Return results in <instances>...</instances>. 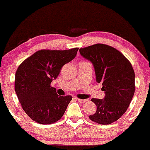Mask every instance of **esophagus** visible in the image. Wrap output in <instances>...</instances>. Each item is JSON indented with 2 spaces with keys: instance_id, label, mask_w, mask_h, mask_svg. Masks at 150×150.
I'll use <instances>...</instances> for the list:
<instances>
[{
  "instance_id": "1",
  "label": "esophagus",
  "mask_w": 150,
  "mask_h": 150,
  "mask_svg": "<svg viewBox=\"0 0 150 150\" xmlns=\"http://www.w3.org/2000/svg\"><path fill=\"white\" fill-rule=\"evenodd\" d=\"M78 101H79L80 103L81 104H85L86 102H87V100H83V99H78Z\"/></svg>"
}]
</instances>
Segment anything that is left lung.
Wrapping results in <instances>:
<instances>
[{"label": "left lung", "mask_w": 150, "mask_h": 150, "mask_svg": "<svg viewBox=\"0 0 150 150\" xmlns=\"http://www.w3.org/2000/svg\"><path fill=\"white\" fill-rule=\"evenodd\" d=\"M84 58L93 63L96 82L105 92L104 100L92 98L97 110L89 119L107 125L118 120L130 105L135 91V74L128 59L113 47L102 44L80 48Z\"/></svg>", "instance_id": "left-lung-1"}]
</instances>
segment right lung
<instances>
[{"label":"right lung","instance_id":"1","mask_svg":"<svg viewBox=\"0 0 150 150\" xmlns=\"http://www.w3.org/2000/svg\"><path fill=\"white\" fill-rule=\"evenodd\" d=\"M79 48L69 50H40L18 67L15 91L24 112L35 122L51 124L62 117L71 96H59L51 87L61 69L76 55Z\"/></svg>","mask_w":150,"mask_h":150}]
</instances>
